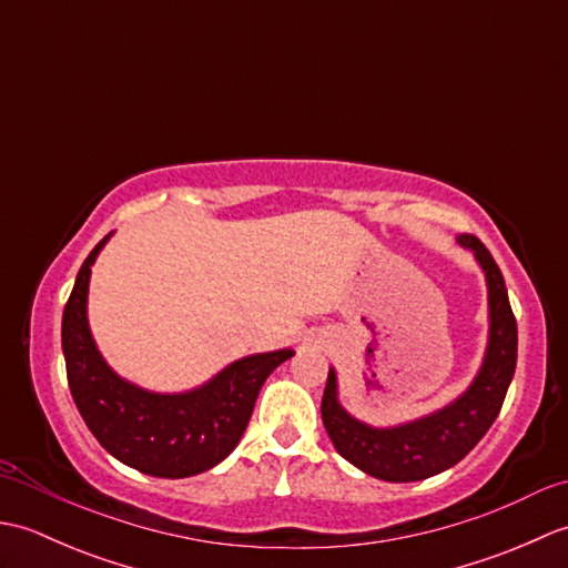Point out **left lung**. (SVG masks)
Listing matches in <instances>:
<instances>
[{"label":"left lung","instance_id":"left-lung-1","mask_svg":"<svg viewBox=\"0 0 568 568\" xmlns=\"http://www.w3.org/2000/svg\"><path fill=\"white\" fill-rule=\"evenodd\" d=\"M458 244L476 253L488 281L490 336L484 366L474 385L449 407L393 429H373L354 419L336 400V376L329 371L322 395V422L334 449L356 468L390 484L437 476L474 449L496 422L517 364V322L498 263L474 234Z\"/></svg>","mask_w":568,"mask_h":568}]
</instances>
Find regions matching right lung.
<instances>
[{
  "mask_svg": "<svg viewBox=\"0 0 568 568\" xmlns=\"http://www.w3.org/2000/svg\"><path fill=\"white\" fill-rule=\"evenodd\" d=\"M84 258L63 310L68 385L84 425L119 462L155 478H187L216 466L244 434L261 385L291 348L241 358L197 390L159 395L122 381L104 364L88 327L90 265Z\"/></svg>",
  "mask_w": 568,
  "mask_h": 568,
  "instance_id": "1",
  "label": "right lung"
}]
</instances>
